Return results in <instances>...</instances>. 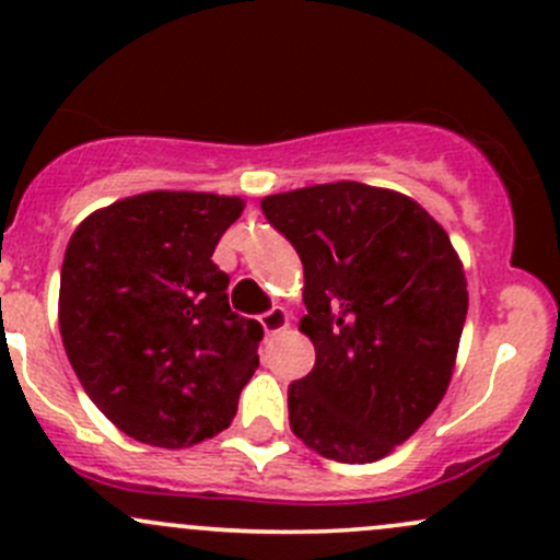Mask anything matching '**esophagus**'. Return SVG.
Returning a JSON list of instances; mask_svg holds the SVG:
<instances>
[{
	"instance_id": "1",
	"label": "esophagus",
	"mask_w": 560,
	"mask_h": 560,
	"mask_svg": "<svg viewBox=\"0 0 560 560\" xmlns=\"http://www.w3.org/2000/svg\"><path fill=\"white\" fill-rule=\"evenodd\" d=\"M257 319H260V325H262L265 332L273 335V332H279V329L287 327L290 316H287L284 308H270V311H265V314L257 316Z\"/></svg>"
}]
</instances>
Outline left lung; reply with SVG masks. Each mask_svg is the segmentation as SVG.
<instances>
[{
	"mask_svg": "<svg viewBox=\"0 0 560 560\" xmlns=\"http://www.w3.org/2000/svg\"><path fill=\"white\" fill-rule=\"evenodd\" d=\"M300 255V332L316 362L290 384L292 432L319 456L378 462L451 384L467 279L443 225L402 192L332 182L262 198Z\"/></svg>",
	"mask_w": 560,
	"mask_h": 560,
	"instance_id": "8db88e82",
	"label": "left lung"
}]
</instances>
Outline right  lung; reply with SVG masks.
<instances>
[{
	"label": "right lung",
	"instance_id": "right-lung-1",
	"mask_svg": "<svg viewBox=\"0 0 560 560\" xmlns=\"http://www.w3.org/2000/svg\"><path fill=\"white\" fill-rule=\"evenodd\" d=\"M244 201L155 190L93 211L61 265L58 325L88 397L120 432L190 448L231 427L260 322L231 311L211 255Z\"/></svg>",
	"mask_w": 560,
	"mask_h": 560
}]
</instances>
